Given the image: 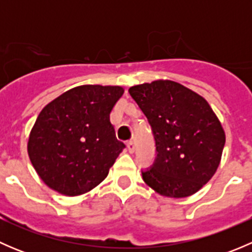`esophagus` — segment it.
Here are the masks:
<instances>
[{
  "instance_id": "esophagus-1",
  "label": "esophagus",
  "mask_w": 252,
  "mask_h": 252,
  "mask_svg": "<svg viewBox=\"0 0 252 252\" xmlns=\"http://www.w3.org/2000/svg\"><path fill=\"white\" fill-rule=\"evenodd\" d=\"M126 149H128V151L130 152V154H133L134 150H135V144H134L133 140H129L126 142Z\"/></svg>"
}]
</instances>
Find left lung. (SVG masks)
I'll return each instance as SVG.
<instances>
[{"label": "left lung", "mask_w": 252, "mask_h": 252, "mask_svg": "<svg viewBox=\"0 0 252 252\" xmlns=\"http://www.w3.org/2000/svg\"><path fill=\"white\" fill-rule=\"evenodd\" d=\"M129 94L151 126L157 156L142 179L162 196L199 191L220 166L225 134L199 94L172 80L131 86Z\"/></svg>", "instance_id": "obj_1"}]
</instances>
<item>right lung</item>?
Here are the masks:
<instances>
[{
    "instance_id": "obj_1",
    "label": "right lung",
    "mask_w": 252,
    "mask_h": 252,
    "mask_svg": "<svg viewBox=\"0 0 252 252\" xmlns=\"http://www.w3.org/2000/svg\"><path fill=\"white\" fill-rule=\"evenodd\" d=\"M123 93L122 86L81 85L42 108L30 131L28 155L48 188L77 196L107 177L126 147L110 121Z\"/></svg>"
}]
</instances>
